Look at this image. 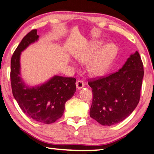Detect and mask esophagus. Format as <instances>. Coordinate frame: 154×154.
Instances as JSON below:
<instances>
[{
	"label": "esophagus",
	"instance_id": "34e87169",
	"mask_svg": "<svg viewBox=\"0 0 154 154\" xmlns=\"http://www.w3.org/2000/svg\"><path fill=\"white\" fill-rule=\"evenodd\" d=\"M76 86L78 89H80L85 86V83L84 82H83V81L82 80H78L76 83Z\"/></svg>",
	"mask_w": 154,
	"mask_h": 154
}]
</instances>
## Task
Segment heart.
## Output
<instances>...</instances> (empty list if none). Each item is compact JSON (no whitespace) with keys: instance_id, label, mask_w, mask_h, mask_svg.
I'll return each mask as SVG.
<instances>
[{"instance_id":"1","label":"heart","mask_w":154,"mask_h":154,"mask_svg":"<svg viewBox=\"0 0 154 154\" xmlns=\"http://www.w3.org/2000/svg\"><path fill=\"white\" fill-rule=\"evenodd\" d=\"M101 47L102 43L100 42H92L88 46L75 54V58L80 63L87 64L91 61L87 69L89 73L93 77L100 76L107 71L116 52L115 47L108 45L99 53Z\"/></svg>"}]
</instances>
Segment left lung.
Masks as SVG:
<instances>
[{"mask_svg": "<svg viewBox=\"0 0 154 154\" xmlns=\"http://www.w3.org/2000/svg\"><path fill=\"white\" fill-rule=\"evenodd\" d=\"M143 75V62L136 51L119 71L89 80L94 96L89 110L91 118L104 126L127 118L140 100Z\"/></svg>", "mask_w": 154, "mask_h": 154, "instance_id": "obj_1", "label": "left lung"}]
</instances>
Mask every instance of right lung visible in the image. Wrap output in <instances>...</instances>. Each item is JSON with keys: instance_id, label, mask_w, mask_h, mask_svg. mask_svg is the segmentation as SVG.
Returning <instances> with one entry per match:
<instances>
[{"instance_id": "1", "label": "right lung", "mask_w": 154, "mask_h": 154, "mask_svg": "<svg viewBox=\"0 0 154 154\" xmlns=\"http://www.w3.org/2000/svg\"><path fill=\"white\" fill-rule=\"evenodd\" d=\"M37 29L22 39L11 60V82L13 96L19 107L33 121L51 124L63 116L66 102L76 91V79L55 75L40 86L30 88L20 77L21 52L38 40Z\"/></svg>"}]
</instances>
